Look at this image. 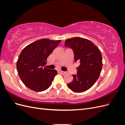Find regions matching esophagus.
<instances>
[{"instance_id": "esophagus-1", "label": "esophagus", "mask_w": 125, "mask_h": 125, "mask_svg": "<svg viewBox=\"0 0 125 125\" xmlns=\"http://www.w3.org/2000/svg\"><path fill=\"white\" fill-rule=\"evenodd\" d=\"M59 72L62 74H65L66 73V71H62V70H59Z\"/></svg>"}]
</instances>
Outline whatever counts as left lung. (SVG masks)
<instances>
[{
  "label": "left lung",
  "instance_id": "1",
  "mask_svg": "<svg viewBox=\"0 0 125 125\" xmlns=\"http://www.w3.org/2000/svg\"><path fill=\"white\" fill-rule=\"evenodd\" d=\"M66 47L73 49L74 62H80L77 68V74L74 75L73 80L68 86L75 92H82L89 90L99 78L102 70L101 52L90 40L75 37L66 40Z\"/></svg>",
  "mask_w": 125,
  "mask_h": 125
}]
</instances>
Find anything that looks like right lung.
Returning <instances> with one entry per match:
<instances>
[{
	"instance_id": "right-lung-1",
	"label": "right lung",
	"mask_w": 125,
	"mask_h": 125,
	"mask_svg": "<svg viewBox=\"0 0 125 125\" xmlns=\"http://www.w3.org/2000/svg\"><path fill=\"white\" fill-rule=\"evenodd\" d=\"M61 41L41 39L22 50L17 60V69L21 81L28 88L42 92L51 85L57 71L44 67L47 57Z\"/></svg>"
}]
</instances>
